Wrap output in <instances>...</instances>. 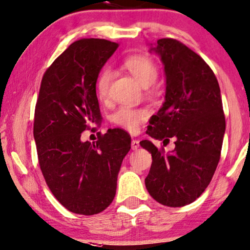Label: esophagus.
I'll use <instances>...</instances> for the list:
<instances>
[{"instance_id":"34e87169","label":"esophagus","mask_w":250,"mask_h":250,"mask_svg":"<svg viewBox=\"0 0 250 250\" xmlns=\"http://www.w3.org/2000/svg\"><path fill=\"white\" fill-rule=\"evenodd\" d=\"M131 147H132L133 150H137V149H138L139 147H140V144H139L138 140H132V142H131Z\"/></svg>"}]
</instances>
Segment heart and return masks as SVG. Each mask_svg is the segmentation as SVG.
I'll list each match as a JSON object with an SVG mask.
<instances>
[{
	"label": "heart",
	"mask_w": 250,
	"mask_h": 250,
	"mask_svg": "<svg viewBox=\"0 0 250 250\" xmlns=\"http://www.w3.org/2000/svg\"><path fill=\"white\" fill-rule=\"evenodd\" d=\"M124 67L144 87L153 85L158 77L157 64L150 57L145 55H132L127 57L124 61ZM110 83H111V72L105 67L100 72L96 79V94L100 100H105L108 97ZM147 117V110L121 106L111 115V122L123 128L135 132Z\"/></svg>",
	"instance_id": "obj_1"
}]
</instances>
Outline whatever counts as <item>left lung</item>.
<instances>
[{"label": "left lung", "mask_w": 250, "mask_h": 250, "mask_svg": "<svg viewBox=\"0 0 250 250\" xmlns=\"http://www.w3.org/2000/svg\"><path fill=\"white\" fill-rule=\"evenodd\" d=\"M151 50L164 64L167 90L147 134L164 140L163 146L174 138L176 147L165 154L151 141L140 142L153 157L145 184L158 203L177 208L194 202L211 181L222 151L225 116L217 78L200 55L171 38L160 39Z\"/></svg>", "instance_id": "8db88e82"}]
</instances>
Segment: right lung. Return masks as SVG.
<instances>
[{
	"mask_svg": "<svg viewBox=\"0 0 250 250\" xmlns=\"http://www.w3.org/2000/svg\"><path fill=\"white\" fill-rule=\"evenodd\" d=\"M117 48L104 39L73 42L44 72L35 105L33 134L42 174L58 202L79 215L110 206L131 149V137L122 128L108 129L94 144L80 139L90 124L101 122L96 79Z\"/></svg>",
	"mask_w": 250,
	"mask_h": 250,
	"instance_id": "1",
	"label": "right lung"
}]
</instances>
